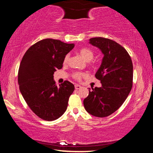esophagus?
Here are the masks:
<instances>
[{
    "mask_svg": "<svg viewBox=\"0 0 153 153\" xmlns=\"http://www.w3.org/2000/svg\"><path fill=\"white\" fill-rule=\"evenodd\" d=\"M75 88H76V90H79L80 88H82V86H79V85H78V84H76L75 85Z\"/></svg>",
    "mask_w": 153,
    "mask_h": 153,
    "instance_id": "esophagus-1",
    "label": "esophagus"
}]
</instances>
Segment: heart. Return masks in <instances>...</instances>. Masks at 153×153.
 <instances>
[{"mask_svg": "<svg viewBox=\"0 0 153 153\" xmlns=\"http://www.w3.org/2000/svg\"><path fill=\"white\" fill-rule=\"evenodd\" d=\"M79 55H81L82 57L84 59L85 61L88 62L90 61L94 57V52L91 49L88 48H82L79 51ZM69 60V55H66L64 59V63H67ZM85 74L82 73H76L74 74V77L77 80H80L83 76H84Z\"/></svg>", "mask_w": 153, "mask_h": 153, "instance_id": "1", "label": "heart"}]
</instances>
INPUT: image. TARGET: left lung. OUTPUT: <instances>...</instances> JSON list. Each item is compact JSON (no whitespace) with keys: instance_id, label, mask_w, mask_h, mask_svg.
<instances>
[{"instance_id":"8db88e82","label":"left lung","mask_w":153,"mask_h":153,"mask_svg":"<svg viewBox=\"0 0 153 153\" xmlns=\"http://www.w3.org/2000/svg\"><path fill=\"white\" fill-rule=\"evenodd\" d=\"M89 43L101 51L102 63L95 74L102 86L89 90L84 100L90 115L105 117L111 115L125 101L132 87L133 65L130 56L115 41L102 37L92 38Z\"/></svg>"}]
</instances>
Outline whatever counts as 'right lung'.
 <instances>
[{"label":"right lung","instance_id":"add662e5","mask_svg":"<svg viewBox=\"0 0 153 153\" xmlns=\"http://www.w3.org/2000/svg\"><path fill=\"white\" fill-rule=\"evenodd\" d=\"M74 46L46 38L28 48L21 61L18 71L20 92L31 110L45 121L63 115L74 91L72 83L66 80L57 86L53 79L54 72L62 68L65 57Z\"/></svg>","mask_w":153,"mask_h":153}]
</instances>
